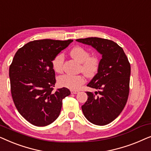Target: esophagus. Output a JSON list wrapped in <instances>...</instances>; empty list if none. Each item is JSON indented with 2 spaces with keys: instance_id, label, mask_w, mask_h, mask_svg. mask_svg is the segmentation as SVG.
<instances>
[{
  "instance_id": "esophagus-1",
  "label": "esophagus",
  "mask_w": 151,
  "mask_h": 151,
  "mask_svg": "<svg viewBox=\"0 0 151 151\" xmlns=\"http://www.w3.org/2000/svg\"><path fill=\"white\" fill-rule=\"evenodd\" d=\"M78 92H79V91H73V90L71 91V94H76V93H78Z\"/></svg>"
}]
</instances>
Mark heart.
I'll use <instances>...</instances> for the list:
<instances>
[{"mask_svg":"<svg viewBox=\"0 0 151 151\" xmlns=\"http://www.w3.org/2000/svg\"><path fill=\"white\" fill-rule=\"evenodd\" d=\"M70 55L76 60L81 63L80 71L87 76H93L98 72L100 67V59L97 55H90L87 49L84 47L77 46L73 47L70 51ZM65 56L63 53L55 55L52 60V66L55 71L60 73L63 69V63ZM85 82L83 75L72 76L69 74L60 76L58 83L60 86L69 89H78Z\"/></svg>","mask_w":151,"mask_h":151,"instance_id":"b5f03b06","label":"heart"}]
</instances>
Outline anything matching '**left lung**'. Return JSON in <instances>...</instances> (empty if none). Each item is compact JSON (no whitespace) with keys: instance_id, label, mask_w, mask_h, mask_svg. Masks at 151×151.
<instances>
[{"instance_id":"8db88e82","label":"left lung","mask_w":151,"mask_h":151,"mask_svg":"<svg viewBox=\"0 0 151 151\" xmlns=\"http://www.w3.org/2000/svg\"><path fill=\"white\" fill-rule=\"evenodd\" d=\"M76 41L91 45L102 54L98 73L87 84L98 91L86 92L88 99L82 106V112L93 124H108L127 104L131 75L129 60L123 49L108 39L91 37Z\"/></svg>"}]
</instances>
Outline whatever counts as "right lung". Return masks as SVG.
<instances>
[{
	"mask_svg": "<svg viewBox=\"0 0 151 151\" xmlns=\"http://www.w3.org/2000/svg\"><path fill=\"white\" fill-rule=\"evenodd\" d=\"M73 40H34L20 48L9 67L11 93L20 114L32 124L45 127L60 113L67 88L53 91L55 84L52 60Z\"/></svg>",
	"mask_w": 151,
	"mask_h": 151,
	"instance_id": "obj_1",
	"label": "right lung"
}]
</instances>
